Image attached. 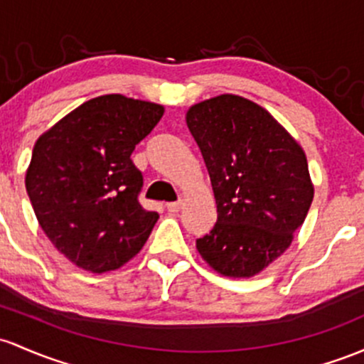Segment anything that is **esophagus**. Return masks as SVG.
<instances>
[{
  "instance_id": "esophagus-1",
  "label": "esophagus",
  "mask_w": 364,
  "mask_h": 364,
  "mask_svg": "<svg viewBox=\"0 0 364 364\" xmlns=\"http://www.w3.org/2000/svg\"><path fill=\"white\" fill-rule=\"evenodd\" d=\"M167 210H169V213H173V214H178L179 210H181V207H183V202L181 200H178V202H169L167 203Z\"/></svg>"
}]
</instances>
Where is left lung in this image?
<instances>
[{
	"instance_id": "left-lung-1",
	"label": "left lung",
	"mask_w": 364,
	"mask_h": 364,
	"mask_svg": "<svg viewBox=\"0 0 364 364\" xmlns=\"http://www.w3.org/2000/svg\"><path fill=\"white\" fill-rule=\"evenodd\" d=\"M186 126L218 205L198 254L223 277H255L289 249L313 202L304 150L269 112L238 95L191 105Z\"/></svg>"
}]
</instances>
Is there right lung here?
<instances>
[{"instance_id": "add662e5", "label": "right lung", "mask_w": 364, "mask_h": 364, "mask_svg": "<svg viewBox=\"0 0 364 364\" xmlns=\"http://www.w3.org/2000/svg\"><path fill=\"white\" fill-rule=\"evenodd\" d=\"M162 115L157 103L103 95L36 141L27 195L46 237L75 266L117 269L149 240L159 214L139 205L143 176L131 154Z\"/></svg>"}]
</instances>
